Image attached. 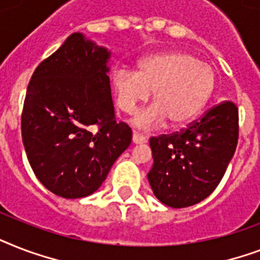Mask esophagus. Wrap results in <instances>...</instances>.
Returning a JSON list of instances; mask_svg holds the SVG:
<instances>
[{
    "label": "esophagus",
    "instance_id": "esophagus-1",
    "mask_svg": "<svg viewBox=\"0 0 260 260\" xmlns=\"http://www.w3.org/2000/svg\"><path fill=\"white\" fill-rule=\"evenodd\" d=\"M132 142H134L135 144H143V143H146V138H144L142 134H139V132L134 131V134H132Z\"/></svg>",
    "mask_w": 260,
    "mask_h": 260
}]
</instances>
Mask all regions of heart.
I'll use <instances>...</instances> for the list:
<instances>
[{"label":"heart","instance_id":"heart-1","mask_svg":"<svg viewBox=\"0 0 260 260\" xmlns=\"http://www.w3.org/2000/svg\"><path fill=\"white\" fill-rule=\"evenodd\" d=\"M112 89L116 105L134 114L154 91L156 105L136 118L140 126H156L169 120L171 126L187 124L200 114L216 87V73L208 63L179 51L151 55L138 71H113Z\"/></svg>","mask_w":260,"mask_h":260}]
</instances>
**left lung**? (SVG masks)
Instances as JSON below:
<instances>
[{"instance_id": "obj_1", "label": "left lung", "mask_w": 260, "mask_h": 260, "mask_svg": "<svg viewBox=\"0 0 260 260\" xmlns=\"http://www.w3.org/2000/svg\"><path fill=\"white\" fill-rule=\"evenodd\" d=\"M239 139L232 101L208 109L186 128L150 139L154 165L147 174L155 197L171 208L205 200L221 181Z\"/></svg>"}]
</instances>
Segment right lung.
I'll return each mask as SVG.
<instances>
[{"label": "right lung", "mask_w": 260, "mask_h": 260, "mask_svg": "<svg viewBox=\"0 0 260 260\" xmlns=\"http://www.w3.org/2000/svg\"><path fill=\"white\" fill-rule=\"evenodd\" d=\"M109 56L82 34H73L36 67L26 89V156L39 181L59 197L94 193L132 140L128 124L114 117Z\"/></svg>", "instance_id": "right-lung-1"}]
</instances>
